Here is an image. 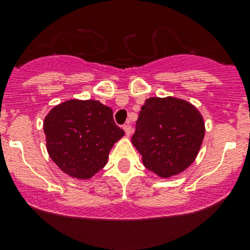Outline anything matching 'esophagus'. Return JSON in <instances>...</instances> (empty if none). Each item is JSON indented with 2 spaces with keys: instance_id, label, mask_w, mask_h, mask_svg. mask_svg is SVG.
<instances>
[{
  "instance_id": "34e87169",
  "label": "esophagus",
  "mask_w": 250,
  "mask_h": 250,
  "mask_svg": "<svg viewBox=\"0 0 250 250\" xmlns=\"http://www.w3.org/2000/svg\"><path fill=\"white\" fill-rule=\"evenodd\" d=\"M123 129H125V135H127V137H130V134H132V125H123Z\"/></svg>"
}]
</instances>
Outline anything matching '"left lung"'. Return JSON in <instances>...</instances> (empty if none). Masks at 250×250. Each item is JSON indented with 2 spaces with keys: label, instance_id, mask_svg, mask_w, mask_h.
<instances>
[{
  "label": "left lung",
  "instance_id": "obj_1",
  "mask_svg": "<svg viewBox=\"0 0 250 250\" xmlns=\"http://www.w3.org/2000/svg\"><path fill=\"white\" fill-rule=\"evenodd\" d=\"M204 133L202 115L192 104L174 97H153L141 107L132 143L148 170L170 178L195 161Z\"/></svg>",
  "mask_w": 250,
  "mask_h": 250
}]
</instances>
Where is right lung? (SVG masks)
<instances>
[{
  "mask_svg": "<svg viewBox=\"0 0 250 250\" xmlns=\"http://www.w3.org/2000/svg\"><path fill=\"white\" fill-rule=\"evenodd\" d=\"M47 151L67 175L90 179L105 167L113 144L125 135L111 107L98 100H67L44 118Z\"/></svg>",
  "mask_w": 250,
  "mask_h": 250,
  "instance_id": "right-lung-1",
  "label": "right lung"
}]
</instances>
